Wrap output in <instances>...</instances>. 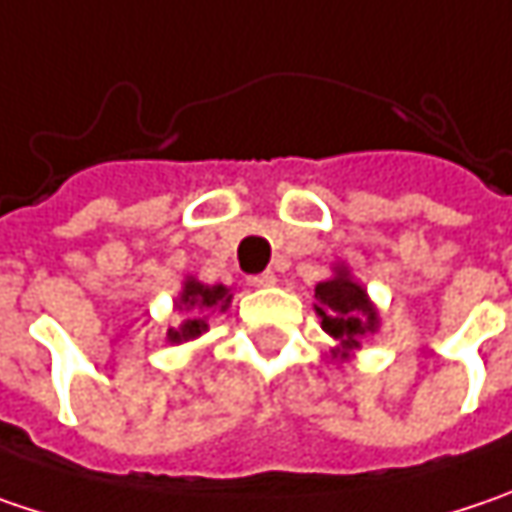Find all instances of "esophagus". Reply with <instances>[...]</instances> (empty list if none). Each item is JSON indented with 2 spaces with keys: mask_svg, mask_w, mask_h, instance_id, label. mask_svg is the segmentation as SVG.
Masks as SVG:
<instances>
[{
  "mask_svg": "<svg viewBox=\"0 0 512 512\" xmlns=\"http://www.w3.org/2000/svg\"><path fill=\"white\" fill-rule=\"evenodd\" d=\"M275 281H278L275 272H260V275H252V278H249V284L252 286H272Z\"/></svg>",
  "mask_w": 512,
  "mask_h": 512,
  "instance_id": "1",
  "label": "esophagus"
}]
</instances>
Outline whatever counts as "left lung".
<instances>
[{
    "label": "left lung",
    "mask_w": 512,
    "mask_h": 512,
    "mask_svg": "<svg viewBox=\"0 0 512 512\" xmlns=\"http://www.w3.org/2000/svg\"><path fill=\"white\" fill-rule=\"evenodd\" d=\"M316 313L321 316V330L342 347H356L365 333L376 330V310L365 289L350 281L347 269L316 286Z\"/></svg>",
    "instance_id": "left-lung-1"
}]
</instances>
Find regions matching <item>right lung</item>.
<instances>
[{"mask_svg":"<svg viewBox=\"0 0 512 512\" xmlns=\"http://www.w3.org/2000/svg\"><path fill=\"white\" fill-rule=\"evenodd\" d=\"M228 301H231V295H228L226 286H205V284H199V281H188L185 289H182L179 310H182V307L196 310V313H208V310H214V307L226 310ZM205 327H208V324H205V316L188 318L179 330H170V333H167V339H170V342H188V339H196Z\"/></svg>","mask_w":512,"mask_h":512,"instance_id":"1","label":"right lung"}]
</instances>
